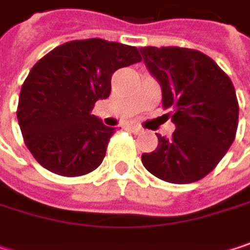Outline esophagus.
Returning a JSON list of instances; mask_svg holds the SVG:
<instances>
[{
    "mask_svg": "<svg viewBox=\"0 0 250 250\" xmlns=\"http://www.w3.org/2000/svg\"><path fill=\"white\" fill-rule=\"evenodd\" d=\"M130 130H131L134 134H139V133H142V131H143V128H142V127H139V125H130Z\"/></svg>",
    "mask_w": 250,
    "mask_h": 250,
    "instance_id": "esophagus-1",
    "label": "esophagus"
}]
</instances>
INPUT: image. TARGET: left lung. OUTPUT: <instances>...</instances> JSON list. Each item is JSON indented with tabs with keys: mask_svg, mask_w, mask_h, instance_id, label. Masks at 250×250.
Returning <instances> with one entry per match:
<instances>
[{
	"mask_svg": "<svg viewBox=\"0 0 250 250\" xmlns=\"http://www.w3.org/2000/svg\"><path fill=\"white\" fill-rule=\"evenodd\" d=\"M143 62L162 88L164 108H174L175 131L158 134V147L142 164L171 184L210 174L231 146L239 104L230 78L207 55L185 47H140Z\"/></svg>",
	"mask_w": 250,
	"mask_h": 250,
	"instance_id": "obj_1",
	"label": "left lung"
}]
</instances>
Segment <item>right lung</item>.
<instances>
[{"instance_id": "1", "label": "right lung", "mask_w": 250, "mask_h": 250, "mask_svg": "<svg viewBox=\"0 0 250 250\" xmlns=\"http://www.w3.org/2000/svg\"><path fill=\"white\" fill-rule=\"evenodd\" d=\"M140 61L134 46L85 39L55 47L31 68L17 119L25 146L43 168L81 176L101 165L116 128L91 111L110 95L113 74Z\"/></svg>"}]
</instances>
